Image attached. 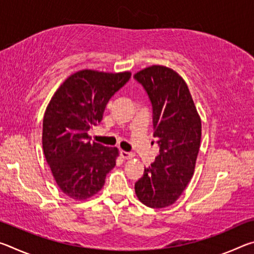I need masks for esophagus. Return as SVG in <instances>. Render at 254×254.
Instances as JSON below:
<instances>
[{
  "instance_id": "obj_1",
  "label": "esophagus",
  "mask_w": 254,
  "mask_h": 254,
  "mask_svg": "<svg viewBox=\"0 0 254 254\" xmlns=\"http://www.w3.org/2000/svg\"><path fill=\"white\" fill-rule=\"evenodd\" d=\"M120 156H121V158H123V159H126V160H127V159H132V158H133V153L123 151V150H121V151H120Z\"/></svg>"
}]
</instances>
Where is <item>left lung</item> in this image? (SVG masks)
I'll list each match as a JSON object with an SVG mask.
<instances>
[{"instance_id": "8db88e82", "label": "left lung", "mask_w": 254, "mask_h": 254, "mask_svg": "<svg viewBox=\"0 0 254 254\" xmlns=\"http://www.w3.org/2000/svg\"><path fill=\"white\" fill-rule=\"evenodd\" d=\"M133 77L151 103L159 145V154L134 185L135 194L148 207H167L179 198L194 174L201 122L186 83L173 69L151 66Z\"/></svg>"}]
</instances>
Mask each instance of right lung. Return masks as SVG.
<instances>
[{
	"label": "right lung",
	"instance_id": "1",
	"mask_svg": "<svg viewBox=\"0 0 254 254\" xmlns=\"http://www.w3.org/2000/svg\"><path fill=\"white\" fill-rule=\"evenodd\" d=\"M130 78L128 71H77L47 106L42 148L56 183L71 198L83 200L95 195L114 168L118 149L91 142L87 132L102 121L107 103Z\"/></svg>",
	"mask_w": 254,
	"mask_h": 254
}]
</instances>
